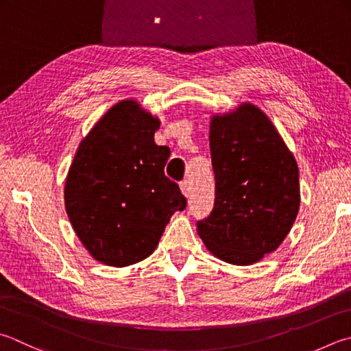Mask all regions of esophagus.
<instances>
[{
	"label": "esophagus",
	"instance_id": "esophagus-1",
	"mask_svg": "<svg viewBox=\"0 0 351 351\" xmlns=\"http://www.w3.org/2000/svg\"><path fill=\"white\" fill-rule=\"evenodd\" d=\"M180 189H182V193H183L184 197H189V194H191V184H189L188 180H183L180 183Z\"/></svg>",
	"mask_w": 351,
	"mask_h": 351
}]
</instances>
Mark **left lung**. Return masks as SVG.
Returning a JSON list of instances; mask_svg holds the SVG:
<instances>
[{
	"mask_svg": "<svg viewBox=\"0 0 351 351\" xmlns=\"http://www.w3.org/2000/svg\"><path fill=\"white\" fill-rule=\"evenodd\" d=\"M214 210L197 234L218 260L250 266L280 247L298 215L300 173L264 111L243 102L210 116Z\"/></svg>",
	"mask_w": 351,
	"mask_h": 351,
	"instance_id": "1",
	"label": "left lung"
}]
</instances>
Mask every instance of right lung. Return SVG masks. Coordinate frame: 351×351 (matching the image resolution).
I'll return each instance as SVG.
<instances>
[{"instance_id":"add662e5","label":"right lung","mask_w":351,"mask_h":351,"mask_svg":"<svg viewBox=\"0 0 351 351\" xmlns=\"http://www.w3.org/2000/svg\"><path fill=\"white\" fill-rule=\"evenodd\" d=\"M160 119L136 99L113 105L81 143L65 178L71 228L96 261L127 267L154 252L176 210L186 208L165 176L168 147L154 133Z\"/></svg>"}]
</instances>
